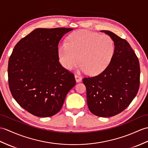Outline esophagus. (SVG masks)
Instances as JSON below:
<instances>
[{
  "label": "esophagus",
  "instance_id": "esophagus-1",
  "mask_svg": "<svg viewBox=\"0 0 148 148\" xmlns=\"http://www.w3.org/2000/svg\"><path fill=\"white\" fill-rule=\"evenodd\" d=\"M75 81H76L77 82H81V81L82 80L81 77L79 75H75Z\"/></svg>",
  "mask_w": 148,
  "mask_h": 148
}]
</instances>
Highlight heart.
Returning <instances> with one entry per match:
<instances>
[{"mask_svg":"<svg viewBox=\"0 0 148 148\" xmlns=\"http://www.w3.org/2000/svg\"><path fill=\"white\" fill-rule=\"evenodd\" d=\"M115 44L112 38L88 30L75 31L69 36L67 43L58 49V57L62 66L72 70L81 63L80 71L91 75L103 72L112 62Z\"/></svg>","mask_w":148,"mask_h":148,"instance_id":"obj_1","label":"heart"}]
</instances>
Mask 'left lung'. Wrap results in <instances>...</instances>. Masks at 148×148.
I'll return each instance as SVG.
<instances>
[{
    "label": "left lung",
    "mask_w": 148,
    "mask_h": 148,
    "mask_svg": "<svg viewBox=\"0 0 148 148\" xmlns=\"http://www.w3.org/2000/svg\"><path fill=\"white\" fill-rule=\"evenodd\" d=\"M115 44V53L108 67L101 73L83 79L86 88L87 103L90 112L101 117L119 114L136 97L140 84L138 58L124 39L110 31Z\"/></svg>",
    "instance_id": "obj_1"
}]
</instances>
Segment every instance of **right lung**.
Masks as SVG:
<instances>
[{
	"mask_svg": "<svg viewBox=\"0 0 148 148\" xmlns=\"http://www.w3.org/2000/svg\"><path fill=\"white\" fill-rule=\"evenodd\" d=\"M73 29L37 28L16 45L8 63L9 89L17 103L40 117L62 107L75 84L74 75L59 62L58 45Z\"/></svg>",
	"mask_w": 148,
	"mask_h": 148,
	"instance_id": "1",
	"label": "right lung"
}]
</instances>
